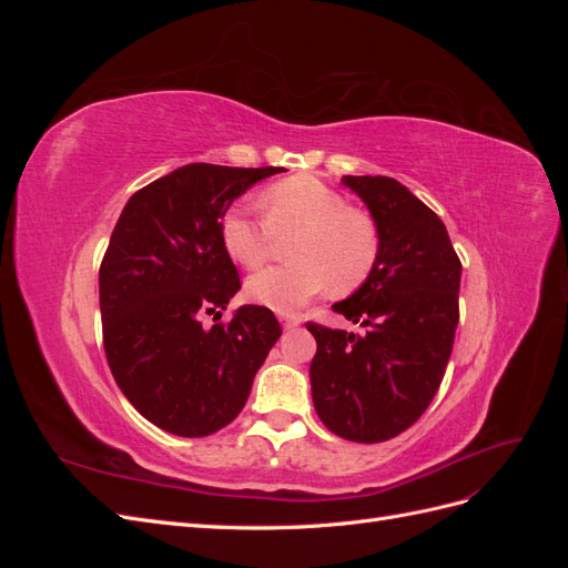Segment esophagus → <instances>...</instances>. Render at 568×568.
Instances as JSON below:
<instances>
[{"label": "esophagus", "instance_id": "obj_1", "mask_svg": "<svg viewBox=\"0 0 568 568\" xmlns=\"http://www.w3.org/2000/svg\"><path fill=\"white\" fill-rule=\"evenodd\" d=\"M301 322H303V320H301L298 315H284V317H282L284 329H296V326H298Z\"/></svg>", "mask_w": 568, "mask_h": 568}]
</instances>
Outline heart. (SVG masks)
<instances>
[{"label":"heart","instance_id":"b5f03b06","mask_svg":"<svg viewBox=\"0 0 568 568\" xmlns=\"http://www.w3.org/2000/svg\"><path fill=\"white\" fill-rule=\"evenodd\" d=\"M263 217L246 209H230L222 217V246L232 261L255 270L288 244V265L253 274L246 294L257 305L291 315L324 294L346 296L363 286L379 263L382 236L374 217L348 205L338 192L311 175L272 184L261 199Z\"/></svg>","mask_w":568,"mask_h":568}]
</instances>
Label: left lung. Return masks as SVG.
<instances>
[{
    "label": "left lung",
    "mask_w": 568,
    "mask_h": 568,
    "mask_svg": "<svg viewBox=\"0 0 568 568\" xmlns=\"http://www.w3.org/2000/svg\"><path fill=\"white\" fill-rule=\"evenodd\" d=\"M367 203L382 253L372 277L332 311L365 336L307 322L317 341L313 403L332 434L382 443L432 405L459 322L462 263L443 220L407 186L382 175L341 180Z\"/></svg>",
    "instance_id": "8db88e82"
}]
</instances>
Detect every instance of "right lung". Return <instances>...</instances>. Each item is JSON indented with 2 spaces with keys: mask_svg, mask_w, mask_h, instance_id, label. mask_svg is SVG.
Listing matches in <instances>:
<instances>
[{
  "mask_svg": "<svg viewBox=\"0 0 568 568\" xmlns=\"http://www.w3.org/2000/svg\"><path fill=\"white\" fill-rule=\"evenodd\" d=\"M282 168L192 163L142 186L120 213L99 267L104 351L113 379L142 417L201 438L244 409L253 376L282 326L270 307L242 305L220 225L236 196Z\"/></svg>",
  "mask_w": 568,
  "mask_h": 568,
  "instance_id": "obj_1",
  "label": "right lung"
}]
</instances>
